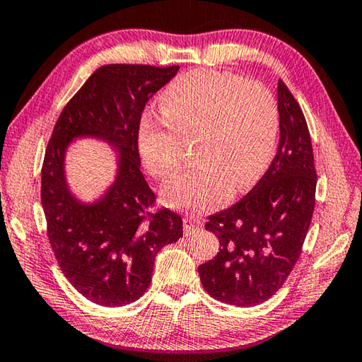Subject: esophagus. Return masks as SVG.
<instances>
[{
	"label": "esophagus",
	"instance_id": "34e87169",
	"mask_svg": "<svg viewBox=\"0 0 362 362\" xmlns=\"http://www.w3.org/2000/svg\"><path fill=\"white\" fill-rule=\"evenodd\" d=\"M201 226H203V222H201L199 218H196L193 216L183 217V233H185V236L192 235L196 230H199Z\"/></svg>",
	"mask_w": 362,
	"mask_h": 362
}]
</instances>
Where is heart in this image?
<instances>
[{
    "label": "heart",
    "instance_id": "heart-1",
    "mask_svg": "<svg viewBox=\"0 0 362 362\" xmlns=\"http://www.w3.org/2000/svg\"><path fill=\"white\" fill-rule=\"evenodd\" d=\"M163 119L146 118L139 136L145 168L168 180L180 173L193 145L198 168L163 189L175 209L206 212L222 206L233 189L244 192L267 169L279 132L278 103L267 86L212 70L177 78L161 94Z\"/></svg>",
    "mask_w": 362,
    "mask_h": 362
}]
</instances>
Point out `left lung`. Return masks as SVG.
<instances>
[{
    "label": "left lung",
    "mask_w": 362,
    "mask_h": 362,
    "mask_svg": "<svg viewBox=\"0 0 362 362\" xmlns=\"http://www.w3.org/2000/svg\"><path fill=\"white\" fill-rule=\"evenodd\" d=\"M278 112L279 145L268 170L241 201L206 223L220 249L199 265L201 284L228 305H259L283 287L313 217V146L302 108L281 79Z\"/></svg>",
    "instance_id": "8db88e82"
}]
</instances>
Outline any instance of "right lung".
Instances as JSON below:
<instances>
[{
    "label": "right lung",
    "mask_w": 362,
    "mask_h": 362,
    "mask_svg": "<svg viewBox=\"0 0 362 362\" xmlns=\"http://www.w3.org/2000/svg\"><path fill=\"white\" fill-rule=\"evenodd\" d=\"M179 66L103 65L73 95L54 126L41 170L47 236L70 284L90 302L124 306L144 296L159 250L182 238L175 212H151L155 193L140 173L139 126L144 108ZM79 138L116 153L115 179L99 199L83 202L66 180L68 146Z\"/></svg>",
    "instance_id": "right-lung-1"
}]
</instances>
